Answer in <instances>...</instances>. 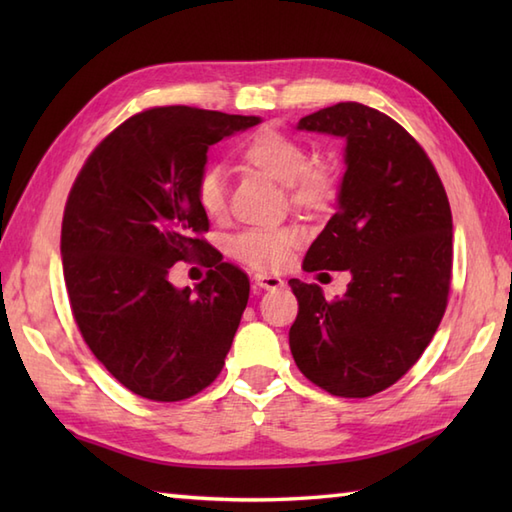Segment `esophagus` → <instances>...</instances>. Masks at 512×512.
Returning <instances> with one entry per match:
<instances>
[{
  "mask_svg": "<svg viewBox=\"0 0 512 512\" xmlns=\"http://www.w3.org/2000/svg\"><path fill=\"white\" fill-rule=\"evenodd\" d=\"M255 286L262 290H279L284 288V279L277 275H266V273H257L255 275Z\"/></svg>",
  "mask_w": 512,
  "mask_h": 512,
  "instance_id": "obj_1",
  "label": "esophagus"
}]
</instances>
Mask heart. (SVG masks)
I'll use <instances>...</instances> for the list:
<instances>
[{
    "label": "heart",
    "instance_id": "heart-1",
    "mask_svg": "<svg viewBox=\"0 0 512 512\" xmlns=\"http://www.w3.org/2000/svg\"><path fill=\"white\" fill-rule=\"evenodd\" d=\"M242 160L262 176L284 184L292 206L308 213L328 211L336 200L339 182L330 167L308 165V149L297 138L277 129H262L246 140ZM195 202L211 220L226 211V191L222 173L209 167L195 182ZM301 231L286 228H257L237 235L231 244L233 255L257 270H279L301 242Z\"/></svg>",
    "mask_w": 512,
    "mask_h": 512
}]
</instances>
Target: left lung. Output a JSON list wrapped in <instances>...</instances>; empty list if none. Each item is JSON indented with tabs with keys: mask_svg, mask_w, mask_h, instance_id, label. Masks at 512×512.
<instances>
[{
	"mask_svg": "<svg viewBox=\"0 0 512 512\" xmlns=\"http://www.w3.org/2000/svg\"><path fill=\"white\" fill-rule=\"evenodd\" d=\"M299 132L345 140L336 213L303 270H347L343 297L290 279L299 301L290 352L301 374L343 398L394 385L427 350L447 308L453 220L422 147L389 116L336 103L303 116Z\"/></svg>",
	"mask_w": 512,
	"mask_h": 512,
	"instance_id": "obj_1",
	"label": "left lung"
}]
</instances>
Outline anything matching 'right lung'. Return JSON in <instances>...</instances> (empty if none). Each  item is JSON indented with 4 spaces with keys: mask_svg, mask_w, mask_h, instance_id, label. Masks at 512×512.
Listing matches in <instances>:
<instances>
[{
    "mask_svg": "<svg viewBox=\"0 0 512 512\" xmlns=\"http://www.w3.org/2000/svg\"><path fill=\"white\" fill-rule=\"evenodd\" d=\"M259 123L154 107L114 129L70 191L61 259L72 314L92 354L138 396L184 400L222 372L250 284L195 237L209 231L195 182L211 145ZM202 254L210 277L193 291L173 287L170 266Z\"/></svg>",
    "mask_w": 512,
    "mask_h": 512,
    "instance_id": "1",
    "label": "right lung"
}]
</instances>
